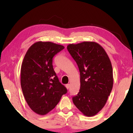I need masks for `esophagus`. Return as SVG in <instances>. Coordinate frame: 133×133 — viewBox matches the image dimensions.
Masks as SVG:
<instances>
[{"mask_svg":"<svg viewBox=\"0 0 133 133\" xmlns=\"http://www.w3.org/2000/svg\"><path fill=\"white\" fill-rule=\"evenodd\" d=\"M66 87L67 88V89H69V87H70V84H66Z\"/></svg>","mask_w":133,"mask_h":133,"instance_id":"obj_1","label":"esophagus"}]
</instances>
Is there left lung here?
Listing matches in <instances>:
<instances>
[{
    "label": "left lung",
    "instance_id": "left-lung-1",
    "mask_svg": "<svg viewBox=\"0 0 133 133\" xmlns=\"http://www.w3.org/2000/svg\"><path fill=\"white\" fill-rule=\"evenodd\" d=\"M67 49L80 75V89L72 98L74 104L84 116H95L104 107L112 89L110 58L103 47L94 42L70 44Z\"/></svg>",
    "mask_w": 133,
    "mask_h": 133
}]
</instances>
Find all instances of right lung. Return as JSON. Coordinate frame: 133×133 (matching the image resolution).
I'll return each mask as SVG.
<instances>
[{
  "instance_id": "add662e5",
  "label": "right lung",
  "mask_w": 133,
  "mask_h": 133,
  "mask_svg": "<svg viewBox=\"0 0 133 133\" xmlns=\"http://www.w3.org/2000/svg\"><path fill=\"white\" fill-rule=\"evenodd\" d=\"M63 49L62 45L52 42H36L27 51L22 62V91L29 106L40 115L52 110L67 91L52 64L53 57Z\"/></svg>"
}]
</instances>
